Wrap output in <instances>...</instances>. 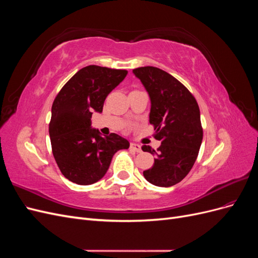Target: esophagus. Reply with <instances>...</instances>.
<instances>
[{"label":"esophagus","instance_id":"esophagus-1","mask_svg":"<svg viewBox=\"0 0 258 258\" xmlns=\"http://www.w3.org/2000/svg\"><path fill=\"white\" fill-rule=\"evenodd\" d=\"M130 150L134 151V152H137V153H141L142 152L141 146H140L139 144H136V143H131L130 144Z\"/></svg>","mask_w":258,"mask_h":258}]
</instances>
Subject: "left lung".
I'll return each mask as SVG.
<instances>
[{"label":"left lung","instance_id":"left-lung-1","mask_svg":"<svg viewBox=\"0 0 258 258\" xmlns=\"http://www.w3.org/2000/svg\"><path fill=\"white\" fill-rule=\"evenodd\" d=\"M134 73L150 95V122L154 138L161 142L157 153L142 146L144 152L157 155L143 175L153 185L173 186L189 173L198 157L204 136L198 103L181 82L161 69L141 67Z\"/></svg>","mask_w":258,"mask_h":258}]
</instances>
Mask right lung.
Segmentation results:
<instances>
[{
  "instance_id": "add662e5",
  "label": "right lung",
  "mask_w": 258,
  "mask_h": 258,
  "mask_svg": "<svg viewBox=\"0 0 258 258\" xmlns=\"http://www.w3.org/2000/svg\"><path fill=\"white\" fill-rule=\"evenodd\" d=\"M127 73V70L85 67L54 98L49 122L51 150L69 181L79 185L98 182L105 175L114 154L129 148L126 139L116 134L103 138L90 127L92 112H102L107 95Z\"/></svg>"
}]
</instances>
